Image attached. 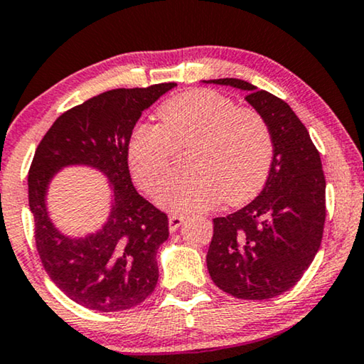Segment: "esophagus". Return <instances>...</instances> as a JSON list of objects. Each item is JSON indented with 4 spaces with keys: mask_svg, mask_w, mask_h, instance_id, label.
Segmentation results:
<instances>
[{
    "mask_svg": "<svg viewBox=\"0 0 364 364\" xmlns=\"http://www.w3.org/2000/svg\"><path fill=\"white\" fill-rule=\"evenodd\" d=\"M183 222H185V216H181V215L169 216V232H176V230L181 227Z\"/></svg>",
    "mask_w": 364,
    "mask_h": 364,
    "instance_id": "obj_1",
    "label": "esophagus"
}]
</instances>
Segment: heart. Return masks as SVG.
I'll use <instances>...</instances> for the list:
<instances>
[{
  "mask_svg": "<svg viewBox=\"0 0 364 364\" xmlns=\"http://www.w3.org/2000/svg\"><path fill=\"white\" fill-rule=\"evenodd\" d=\"M158 126L139 124L127 142L136 183L156 196L171 174L174 149L186 148L190 171L164 188L161 203L176 213H196L223 200L242 205L259 195L274 161V137L265 117L228 95L193 89L158 109Z\"/></svg>",
  "mask_w": 364,
  "mask_h": 364,
  "instance_id": "heart-1",
  "label": "heart"
}]
</instances>
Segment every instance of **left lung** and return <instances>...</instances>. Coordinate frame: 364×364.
I'll return each mask as SVG.
<instances>
[{
	"label": "left lung",
	"instance_id": "8db88e82",
	"mask_svg": "<svg viewBox=\"0 0 364 364\" xmlns=\"http://www.w3.org/2000/svg\"><path fill=\"white\" fill-rule=\"evenodd\" d=\"M247 92L274 137V161L254 201L213 218L206 265L223 292L265 301L289 291L314 260L326 222V179L319 151L287 102L240 79L210 80Z\"/></svg>",
	"mask_w": 364,
	"mask_h": 364
}]
</instances>
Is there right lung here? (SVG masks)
Instances as JSON below:
<instances>
[{
	"label": "right lung",
	"mask_w": 364,
	"mask_h": 364,
	"mask_svg": "<svg viewBox=\"0 0 364 364\" xmlns=\"http://www.w3.org/2000/svg\"><path fill=\"white\" fill-rule=\"evenodd\" d=\"M176 85L114 89L63 112L35 151L28 171V203L40 260L55 285L87 309L126 311L158 284L156 254L169 237L166 213L132 186L127 142L142 110ZM85 164L102 171L113 188L105 227L85 239H68L53 227L44 195L58 168Z\"/></svg>",
	"instance_id": "right-lung-1"
}]
</instances>
